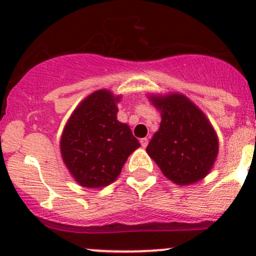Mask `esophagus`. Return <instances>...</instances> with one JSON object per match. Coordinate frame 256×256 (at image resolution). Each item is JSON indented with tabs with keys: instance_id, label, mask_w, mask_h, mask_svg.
Masks as SVG:
<instances>
[{
	"instance_id": "1",
	"label": "esophagus",
	"mask_w": 256,
	"mask_h": 256,
	"mask_svg": "<svg viewBox=\"0 0 256 256\" xmlns=\"http://www.w3.org/2000/svg\"><path fill=\"white\" fill-rule=\"evenodd\" d=\"M140 144H141V146H142V147H146L147 144H148V138H140Z\"/></svg>"
}]
</instances>
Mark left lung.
I'll use <instances>...</instances> for the list:
<instances>
[{"mask_svg": "<svg viewBox=\"0 0 256 256\" xmlns=\"http://www.w3.org/2000/svg\"><path fill=\"white\" fill-rule=\"evenodd\" d=\"M161 112L160 128L146 152L170 180L190 186L212 171L219 140L204 112L180 92L147 95Z\"/></svg>", "mask_w": 256, "mask_h": 256, "instance_id": "8db88e82", "label": "left lung"}]
</instances>
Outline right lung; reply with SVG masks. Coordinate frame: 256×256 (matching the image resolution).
I'll return each instance as SVG.
<instances>
[{
  "instance_id": "1",
  "label": "right lung",
  "mask_w": 256,
  "mask_h": 256,
  "mask_svg": "<svg viewBox=\"0 0 256 256\" xmlns=\"http://www.w3.org/2000/svg\"><path fill=\"white\" fill-rule=\"evenodd\" d=\"M121 95L100 89L88 95L64 126L60 154L82 187L104 188L118 177L128 157L140 147L128 124L118 120Z\"/></svg>"
}]
</instances>
